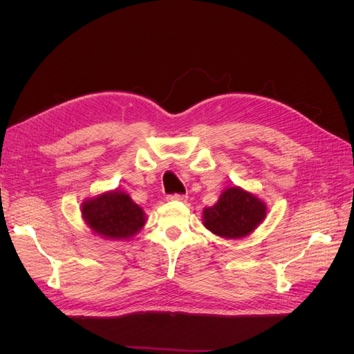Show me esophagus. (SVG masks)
Wrapping results in <instances>:
<instances>
[{
  "label": "esophagus",
  "mask_w": 354,
  "mask_h": 354,
  "mask_svg": "<svg viewBox=\"0 0 354 354\" xmlns=\"http://www.w3.org/2000/svg\"><path fill=\"white\" fill-rule=\"evenodd\" d=\"M167 199L168 201H186L187 199V196L186 195H180V194H173V195H168L167 196Z\"/></svg>",
  "instance_id": "34e87169"
}]
</instances>
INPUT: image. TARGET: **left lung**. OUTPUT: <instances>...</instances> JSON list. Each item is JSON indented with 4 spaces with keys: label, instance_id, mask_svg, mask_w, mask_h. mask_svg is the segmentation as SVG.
<instances>
[{
    "label": "left lung",
    "instance_id": "left-lung-1",
    "mask_svg": "<svg viewBox=\"0 0 354 354\" xmlns=\"http://www.w3.org/2000/svg\"><path fill=\"white\" fill-rule=\"evenodd\" d=\"M266 217V205L248 192L230 187L216 205L203 209V224L223 238H243Z\"/></svg>",
    "mask_w": 354,
    "mask_h": 354
}]
</instances>
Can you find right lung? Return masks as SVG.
Segmentation results:
<instances>
[{
  "label": "right lung",
  "instance_id": "obj_1",
  "mask_svg": "<svg viewBox=\"0 0 354 354\" xmlns=\"http://www.w3.org/2000/svg\"><path fill=\"white\" fill-rule=\"evenodd\" d=\"M82 216L104 238H131L143 227L145 214L124 192H112L84 202Z\"/></svg>",
  "mask_w": 354,
  "mask_h": 354
}]
</instances>
